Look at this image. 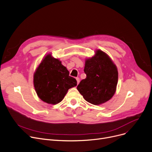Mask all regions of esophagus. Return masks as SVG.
<instances>
[{"label": "esophagus", "mask_w": 152, "mask_h": 152, "mask_svg": "<svg viewBox=\"0 0 152 152\" xmlns=\"http://www.w3.org/2000/svg\"><path fill=\"white\" fill-rule=\"evenodd\" d=\"M76 80H77V84H78V83H79V82H80V78H79L78 77H77V78H76Z\"/></svg>", "instance_id": "obj_1"}]
</instances>
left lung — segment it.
Segmentation results:
<instances>
[{
  "label": "left lung",
  "mask_w": 152,
  "mask_h": 152,
  "mask_svg": "<svg viewBox=\"0 0 152 152\" xmlns=\"http://www.w3.org/2000/svg\"><path fill=\"white\" fill-rule=\"evenodd\" d=\"M84 72L86 75L77 88L84 99L94 105L109 101L115 93L118 73L109 56L96 50L92 58L85 59Z\"/></svg>",
  "instance_id": "1"
}]
</instances>
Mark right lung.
<instances>
[{
  "label": "right lung",
  "mask_w": 152,
  "mask_h": 152,
  "mask_svg": "<svg viewBox=\"0 0 152 152\" xmlns=\"http://www.w3.org/2000/svg\"><path fill=\"white\" fill-rule=\"evenodd\" d=\"M34 86L43 102L55 105L64 99L68 90L77 86L75 78L69 76L67 68L59 59L47 54L34 74Z\"/></svg>",
  "instance_id": "1"
}]
</instances>
